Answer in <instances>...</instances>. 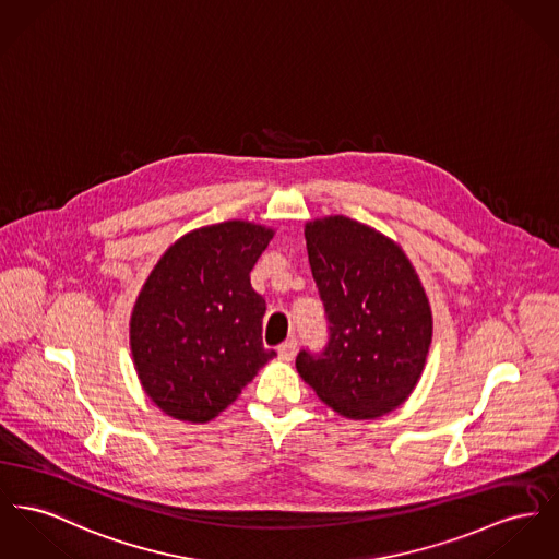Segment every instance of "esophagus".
Returning a JSON list of instances; mask_svg holds the SVG:
<instances>
[{"label": "esophagus", "instance_id": "34e87169", "mask_svg": "<svg viewBox=\"0 0 559 559\" xmlns=\"http://www.w3.org/2000/svg\"><path fill=\"white\" fill-rule=\"evenodd\" d=\"M277 354H280L282 360H293V358L297 356V341L290 338V341L282 343V345L277 347Z\"/></svg>", "mask_w": 559, "mask_h": 559}]
</instances>
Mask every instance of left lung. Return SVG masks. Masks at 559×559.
<instances>
[{
	"label": "left lung",
	"mask_w": 559,
	"mask_h": 559,
	"mask_svg": "<svg viewBox=\"0 0 559 559\" xmlns=\"http://www.w3.org/2000/svg\"><path fill=\"white\" fill-rule=\"evenodd\" d=\"M305 241L331 336L320 356L298 354V374L347 419L401 407L432 343L419 275L394 239L347 216L309 221Z\"/></svg>",
	"instance_id": "obj_1"
}]
</instances>
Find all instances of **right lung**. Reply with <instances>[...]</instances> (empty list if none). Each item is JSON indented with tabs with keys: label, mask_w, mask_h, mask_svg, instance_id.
Returning a JSON list of instances; mask_svg holds the SVG:
<instances>
[{
	"label": "right lung",
	"mask_w": 559,
	"mask_h": 559,
	"mask_svg": "<svg viewBox=\"0 0 559 559\" xmlns=\"http://www.w3.org/2000/svg\"><path fill=\"white\" fill-rule=\"evenodd\" d=\"M273 235L248 221L201 226L150 271L131 311L129 343L138 379L165 415L214 419L275 356L262 345L266 305L250 284Z\"/></svg>",
	"instance_id": "obj_1"
}]
</instances>
